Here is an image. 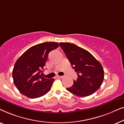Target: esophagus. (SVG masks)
<instances>
[{
	"instance_id": "1",
	"label": "esophagus",
	"mask_w": 124,
	"mask_h": 124,
	"mask_svg": "<svg viewBox=\"0 0 124 124\" xmlns=\"http://www.w3.org/2000/svg\"><path fill=\"white\" fill-rule=\"evenodd\" d=\"M56 78H64V76H57L56 77Z\"/></svg>"
}]
</instances>
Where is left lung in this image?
Listing matches in <instances>:
<instances>
[{"instance_id":"left-lung-1","label":"left lung","mask_w":124,"mask_h":124,"mask_svg":"<svg viewBox=\"0 0 124 124\" xmlns=\"http://www.w3.org/2000/svg\"><path fill=\"white\" fill-rule=\"evenodd\" d=\"M59 44L78 74L77 80H73V85L67 90L81 97L93 94L99 89L104 79L101 64L89 51L74 44Z\"/></svg>"}]
</instances>
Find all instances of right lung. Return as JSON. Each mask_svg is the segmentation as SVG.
<instances>
[{"label":"right lung","mask_w":124,"mask_h":124,"mask_svg":"<svg viewBox=\"0 0 124 124\" xmlns=\"http://www.w3.org/2000/svg\"><path fill=\"white\" fill-rule=\"evenodd\" d=\"M59 46L57 42H45L32 46L17 59L12 77L17 89L22 94L34 99L46 94L55 79L42 77L49 52Z\"/></svg>","instance_id":"obj_1"}]
</instances>
